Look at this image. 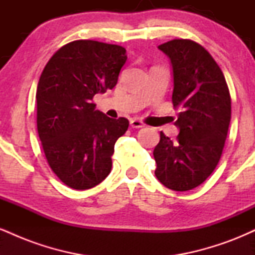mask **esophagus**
<instances>
[{
    "instance_id": "34e87169",
    "label": "esophagus",
    "mask_w": 255,
    "mask_h": 255,
    "mask_svg": "<svg viewBox=\"0 0 255 255\" xmlns=\"http://www.w3.org/2000/svg\"><path fill=\"white\" fill-rule=\"evenodd\" d=\"M130 126L133 128H141V127H144V124H142V121H140L139 119H131Z\"/></svg>"
}]
</instances>
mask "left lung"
I'll list each match as a JSON object with an SVG mask.
<instances>
[{"label":"left lung","mask_w":255,"mask_h":255,"mask_svg":"<svg viewBox=\"0 0 255 255\" xmlns=\"http://www.w3.org/2000/svg\"><path fill=\"white\" fill-rule=\"evenodd\" d=\"M174 72L172 104L180 109L175 141L160 131L154 147V174L177 192L200 186L217 166L231 118V98L223 72L203 45L172 39L158 46Z\"/></svg>","instance_id":"obj_1"}]
</instances>
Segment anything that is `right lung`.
Segmentation results:
<instances>
[{
    "label": "right lung",
    "instance_id": "add662e5",
    "mask_svg": "<svg viewBox=\"0 0 255 255\" xmlns=\"http://www.w3.org/2000/svg\"><path fill=\"white\" fill-rule=\"evenodd\" d=\"M121 45L74 40L52 55L38 81L37 129L46 162L66 186L85 191L110 174L126 118L110 119L93 97L113 90L126 63Z\"/></svg>",
    "mask_w": 255,
    "mask_h": 255
}]
</instances>
